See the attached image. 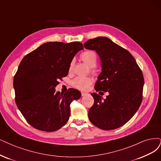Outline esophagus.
Returning <instances> with one entry per match:
<instances>
[{
  "label": "esophagus",
  "mask_w": 161,
  "mask_h": 161,
  "mask_svg": "<svg viewBox=\"0 0 161 161\" xmlns=\"http://www.w3.org/2000/svg\"><path fill=\"white\" fill-rule=\"evenodd\" d=\"M86 95H87V93H86V92H81V96H86Z\"/></svg>",
  "instance_id": "1"
}]
</instances>
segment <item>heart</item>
I'll return each mask as SVG.
<instances>
[{"mask_svg":"<svg viewBox=\"0 0 161 161\" xmlns=\"http://www.w3.org/2000/svg\"><path fill=\"white\" fill-rule=\"evenodd\" d=\"M80 58L83 62H84L90 68H94L97 62V54L93 50H86L82 52L80 55ZM74 67V60L72 59L69 64V73L72 72ZM92 71H93V69H92ZM92 82L93 80L90 77H76L71 81V84H72V86L75 88L77 89V90L85 91L87 90L90 85H92Z\"/></svg>","mask_w":161,"mask_h":161,"instance_id":"1","label":"heart"}]
</instances>
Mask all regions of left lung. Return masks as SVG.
<instances>
[{
    "mask_svg": "<svg viewBox=\"0 0 161 161\" xmlns=\"http://www.w3.org/2000/svg\"><path fill=\"white\" fill-rule=\"evenodd\" d=\"M85 48L96 50L102 71L95 84L99 93L109 92L106 99L91 93L94 103L89 119L99 129L113 130L123 126L133 117L142 99L144 77L134 57L126 49L107 37H97L84 43Z\"/></svg>",
    "mask_w": 161,
    "mask_h": 161,
    "instance_id": "obj_1",
    "label": "left lung"
}]
</instances>
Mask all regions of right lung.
Listing matches in <instances>:
<instances>
[{
    "label": "right lung",
    "mask_w": 161,
    "mask_h": 161,
    "mask_svg": "<svg viewBox=\"0 0 161 161\" xmlns=\"http://www.w3.org/2000/svg\"><path fill=\"white\" fill-rule=\"evenodd\" d=\"M84 49L78 42L65 44L50 42L23 58L14 76L15 102L26 121L43 131H55L67 123L70 104L81 97L69 88L65 93L55 92L59 80L68 74L70 62Z\"/></svg>",
    "instance_id": "right-lung-1"
}]
</instances>
